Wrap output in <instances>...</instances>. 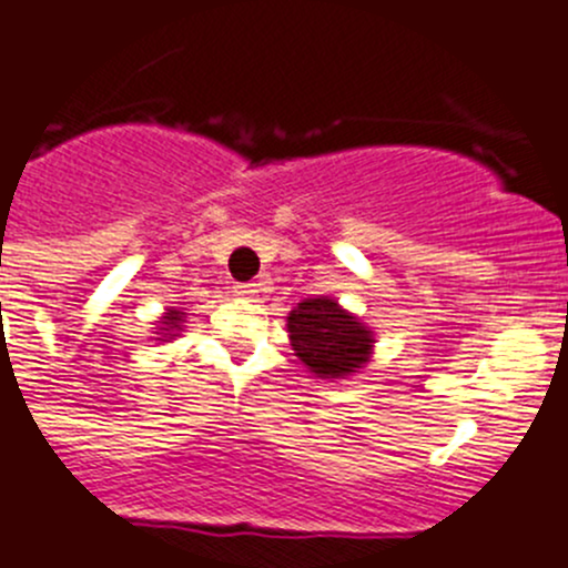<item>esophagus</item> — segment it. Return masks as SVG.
Listing matches in <instances>:
<instances>
[{
  "label": "esophagus",
  "mask_w": 568,
  "mask_h": 568,
  "mask_svg": "<svg viewBox=\"0 0 568 568\" xmlns=\"http://www.w3.org/2000/svg\"><path fill=\"white\" fill-rule=\"evenodd\" d=\"M255 291H257L255 283H239V285H235V294H239V296H252Z\"/></svg>",
  "instance_id": "34e87169"
}]
</instances>
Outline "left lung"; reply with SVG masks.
Instances as JSON below:
<instances>
[{"instance_id": "left-lung-1", "label": "left lung", "mask_w": 568, "mask_h": 568, "mask_svg": "<svg viewBox=\"0 0 568 568\" xmlns=\"http://www.w3.org/2000/svg\"><path fill=\"white\" fill-rule=\"evenodd\" d=\"M288 333L300 361L313 374L327 379L352 374L372 352V329L363 327L327 296L300 302L288 313Z\"/></svg>"}]
</instances>
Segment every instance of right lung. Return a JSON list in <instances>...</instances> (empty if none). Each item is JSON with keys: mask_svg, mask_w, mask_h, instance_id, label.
<instances>
[{"mask_svg": "<svg viewBox=\"0 0 568 568\" xmlns=\"http://www.w3.org/2000/svg\"><path fill=\"white\" fill-rule=\"evenodd\" d=\"M166 322H163V338H169V335H174V329L183 327V311H169V316H163Z\"/></svg>", "mask_w": 568, "mask_h": 568, "instance_id": "right-lung-1", "label": "right lung"}]
</instances>
